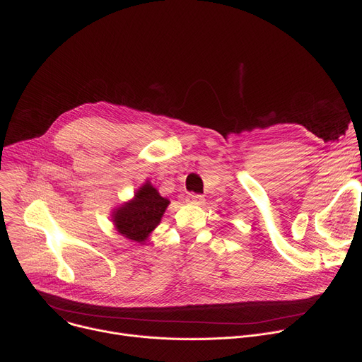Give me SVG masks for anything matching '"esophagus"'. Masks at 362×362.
Returning a JSON list of instances; mask_svg holds the SVG:
<instances>
[{
  "mask_svg": "<svg viewBox=\"0 0 362 362\" xmlns=\"http://www.w3.org/2000/svg\"><path fill=\"white\" fill-rule=\"evenodd\" d=\"M187 204H194V205H202L204 204V197L198 195V194H189L185 199Z\"/></svg>",
  "mask_w": 362,
  "mask_h": 362,
  "instance_id": "1",
  "label": "esophagus"
}]
</instances>
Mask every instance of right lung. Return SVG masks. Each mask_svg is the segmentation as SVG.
I'll list each match as a JSON object with an SVG mask.
<instances>
[{
  "instance_id": "right-lung-1",
  "label": "right lung",
  "mask_w": 362,
  "mask_h": 362,
  "mask_svg": "<svg viewBox=\"0 0 362 362\" xmlns=\"http://www.w3.org/2000/svg\"><path fill=\"white\" fill-rule=\"evenodd\" d=\"M168 204L170 201L163 198L151 182H146L138 189L133 199L112 213L111 220L122 236L144 243L160 224Z\"/></svg>"
}]
</instances>
